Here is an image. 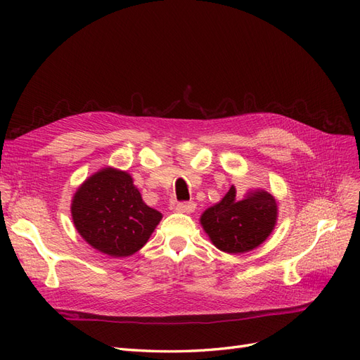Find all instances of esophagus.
<instances>
[{
    "instance_id": "34e87169",
    "label": "esophagus",
    "mask_w": 360,
    "mask_h": 360,
    "mask_svg": "<svg viewBox=\"0 0 360 360\" xmlns=\"http://www.w3.org/2000/svg\"><path fill=\"white\" fill-rule=\"evenodd\" d=\"M177 210L181 213H192L195 210V202L192 201H184L177 204Z\"/></svg>"
}]
</instances>
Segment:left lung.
<instances>
[{
  "label": "left lung",
  "mask_w": 360,
  "mask_h": 360,
  "mask_svg": "<svg viewBox=\"0 0 360 360\" xmlns=\"http://www.w3.org/2000/svg\"><path fill=\"white\" fill-rule=\"evenodd\" d=\"M278 202L261 189L237 195L231 186L225 197L201 214L212 243L228 254H243L263 243L274 231Z\"/></svg>",
  "instance_id": "obj_1"
}]
</instances>
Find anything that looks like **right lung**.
<instances>
[{
    "label": "right lung",
    "instance_id": "obj_1",
    "mask_svg": "<svg viewBox=\"0 0 360 360\" xmlns=\"http://www.w3.org/2000/svg\"><path fill=\"white\" fill-rule=\"evenodd\" d=\"M72 219L84 240L99 252L129 257L148 242L162 213L143 201L130 174L108 167L76 191Z\"/></svg>",
    "mask_w": 360,
    "mask_h": 360
}]
</instances>
